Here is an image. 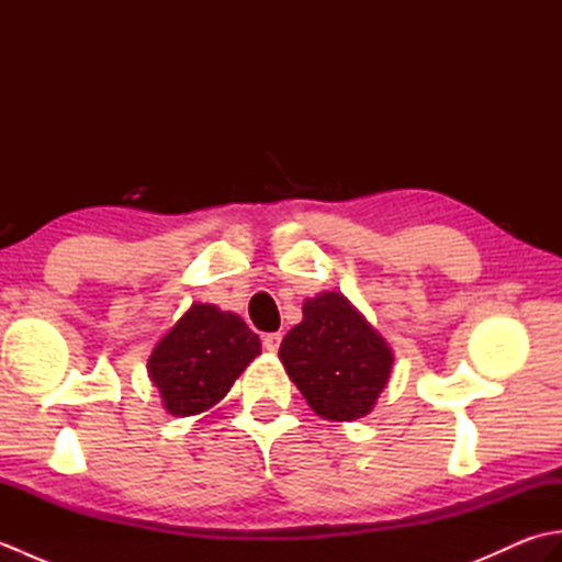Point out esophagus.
<instances>
[{"label": "esophagus", "instance_id": "obj_1", "mask_svg": "<svg viewBox=\"0 0 562 562\" xmlns=\"http://www.w3.org/2000/svg\"><path fill=\"white\" fill-rule=\"evenodd\" d=\"M280 342H282V333H268V336H262V348L268 352H278Z\"/></svg>", "mask_w": 562, "mask_h": 562}]
</instances>
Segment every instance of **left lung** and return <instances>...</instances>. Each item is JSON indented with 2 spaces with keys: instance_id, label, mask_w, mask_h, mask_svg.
<instances>
[{
  "instance_id": "left-lung-1",
  "label": "left lung",
  "mask_w": 562,
  "mask_h": 562,
  "mask_svg": "<svg viewBox=\"0 0 562 562\" xmlns=\"http://www.w3.org/2000/svg\"><path fill=\"white\" fill-rule=\"evenodd\" d=\"M302 314L280 345L284 372L324 420H360L389 384L391 345L340 292L308 296Z\"/></svg>"
}]
</instances>
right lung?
<instances>
[{"label":"right lung","instance_id":"add662e5","mask_svg":"<svg viewBox=\"0 0 562 562\" xmlns=\"http://www.w3.org/2000/svg\"><path fill=\"white\" fill-rule=\"evenodd\" d=\"M260 355V338L241 316L195 302L154 345L147 360L151 384L173 417L217 405Z\"/></svg>","mask_w":562,"mask_h":562}]
</instances>
